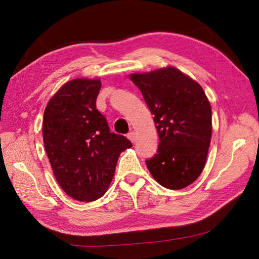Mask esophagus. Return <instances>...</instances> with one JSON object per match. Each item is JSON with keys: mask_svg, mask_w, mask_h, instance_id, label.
Returning a JSON list of instances; mask_svg holds the SVG:
<instances>
[{"mask_svg": "<svg viewBox=\"0 0 259 259\" xmlns=\"http://www.w3.org/2000/svg\"><path fill=\"white\" fill-rule=\"evenodd\" d=\"M128 138L130 139L131 143L136 142V133H135V131H131V133L128 134Z\"/></svg>", "mask_w": 259, "mask_h": 259, "instance_id": "obj_1", "label": "esophagus"}]
</instances>
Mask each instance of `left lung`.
Listing matches in <instances>:
<instances>
[{
    "instance_id": "1",
    "label": "left lung",
    "mask_w": 259,
    "mask_h": 259,
    "mask_svg": "<svg viewBox=\"0 0 259 259\" xmlns=\"http://www.w3.org/2000/svg\"><path fill=\"white\" fill-rule=\"evenodd\" d=\"M130 80L154 115L159 134L156 154L146 160L153 178L170 190L191 185L202 172L211 140V106L203 89L171 66L131 74Z\"/></svg>"
}]
</instances>
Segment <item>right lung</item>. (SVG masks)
<instances>
[{"mask_svg": "<svg viewBox=\"0 0 259 259\" xmlns=\"http://www.w3.org/2000/svg\"><path fill=\"white\" fill-rule=\"evenodd\" d=\"M100 80L74 78L60 88L43 115V142L60 187L82 202L105 194L121 152L133 144L109 131L96 108Z\"/></svg>", "mask_w": 259, "mask_h": 259, "instance_id": "obj_1", "label": "right lung"}]
</instances>
